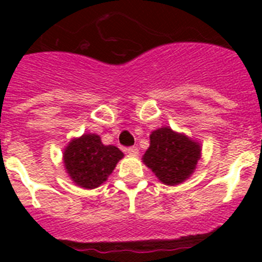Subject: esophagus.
<instances>
[{
	"mask_svg": "<svg viewBox=\"0 0 262 262\" xmlns=\"http://www.w3.org/2000/svg\"><path fill=\"white\" fill-rule=\"evenodd\" d=\"M127 154L131 155V156H138V155H139L138 147H129V148H127Z\"/></svg>",
	"mask_w": 262,
	"mask_h": 262,
	"instance_id": "1",
	"label": "esophagus"
}]
</instances>
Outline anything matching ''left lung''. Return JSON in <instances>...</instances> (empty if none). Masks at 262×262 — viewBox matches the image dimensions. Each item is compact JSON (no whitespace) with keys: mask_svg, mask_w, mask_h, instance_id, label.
Masks as SVG:
<instances>
[{"mask_svg":"<svg viewBox=\"0 0 262 262\" xmlns=\"http://www.w3.org/2000/svg\"><path fill=\"white\" fill-rule=\"evenodd\" d=\"M201 155L202 145L198 140L164 126L152 131L149 147L142 160L159 181L174 186L190 178Z\"/></svg>","mask_w":262,"mask_h":262,"instance_id":"1","label":"left lung"}]
</instances>
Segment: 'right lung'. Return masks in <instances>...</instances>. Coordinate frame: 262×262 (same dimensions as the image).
Segmentation results:
<instances>
[{
    "label": "right lung",
    "mask_w": 262,
    "mask_h": 262,
    "mask_svg": "<svg viewBox=\"0 0 262 262\" xmlns=\"http://www.w3.org/2000/svg\"><path fill=\"white\" fill-rule=\"evenodd\" d=\"M123 156L115 145L103 144L99 135L84 134L72 139L64 148L62 163L73 184L96 189L107 180Z\"/></svg>",
    "instance_id": "add662e5"
}]
</instances>
